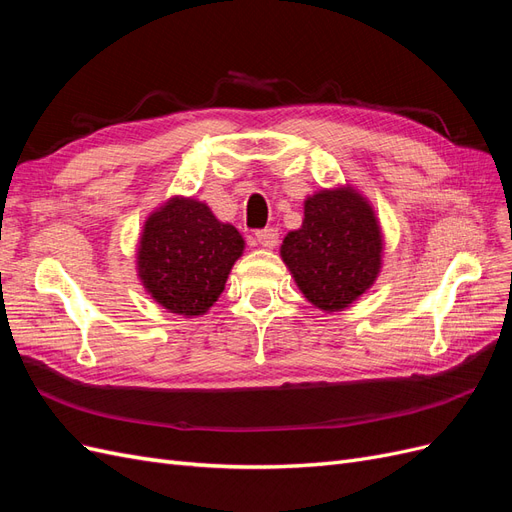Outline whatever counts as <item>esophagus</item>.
Returning <instances> with one entry per match:
<instances>
[{
  "label": "esophagus",
  "instance_id": "34e87169",
  "mask_svg": "<svg viewBox=\"0 0 512 512\" xmlns=\"http://www.w3.org/2000/svg\"><path fill=\"white\" fill-rule=\"evenodd\" d=\"M256 241L262 247H269V250H273L277 241H280V232H277L275 228H262V230L256 232Z\"/></svg>",
  "mask_w": 512,
  "mask_h": 512
}]
</instances>
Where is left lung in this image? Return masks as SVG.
Masks as SVG:
<instances>
[{
    "label": "left lung",
    "instance_id": "8db88e82",
    "mask_svg": "<svg viewBox=\"0 0 512 512\" xmlns=\"http://www.w3.org/2000/svg\"><path fill=\"white\" fill-rule=\"evenodd\" d=\"M282 258L307 301L342 312L376 282L382 235L374 209L352 188L305 200V218L282 243Z\"/></svg>",
    "mask_w": 512,
    "mask_h": 512
}]
</instances>
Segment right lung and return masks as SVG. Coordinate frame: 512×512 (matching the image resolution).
<instances>
[{
	"label": "right lung",
	"mask_w": 512,
	"mask_h": 512,
	"mask_svg": "<svg viewBox=\"0 0 512 512\" xmlns=\"http://www.w3.org/2000/svg\"><path fill=\"white\" fill-rule=\"evenodd\" d=\"M243 245L239 230L220 222L205 203L175 196L143 226L138 275L168 312L200 316L218 301Z\"/></svg>",
	"instance_id": "1"
}]
</instances>
